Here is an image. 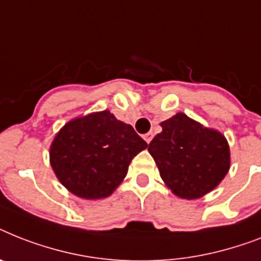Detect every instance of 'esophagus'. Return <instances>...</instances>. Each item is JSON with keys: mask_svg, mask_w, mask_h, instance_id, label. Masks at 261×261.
<instances>
[{"mask_svg": "<svg viewBox=\"0 0 261 261\" xmlns=\"http://www.w3.org/2000/svg\"><path fill=\"white\" fill-rule=\"evenodd\" d=\"M143 138H145V141L147 142V143H150V142H151V139H152V133H147V134L143 135Z\"/></svg>", "mask_w": 261, "mask_h": 261, "instance_id": "1", "label": "esophagus"}]
</instances>
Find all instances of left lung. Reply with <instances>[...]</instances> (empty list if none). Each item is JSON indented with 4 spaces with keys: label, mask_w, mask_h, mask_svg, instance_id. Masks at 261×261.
Instances as JSON below:
<instances>
[{
    "label": "left lung",
    "mask_w": 261,
    "mask_h": 261,
    "mask_svg": "<svg viewBox=\"0 0 261 261\" xmlns=\"http://www.w3.org/2000/svg\"><path fill=\"white\" fill-rule=\"evenodd\" d=\"M162 133L149 143L166 185L181 198H200L219 185L229 170L228 142L185 114L161 123Z\"/></svg>",
    "instance_id": "left-lung-1"
}]
</instances>
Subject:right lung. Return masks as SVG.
Here are the masks:
<instances>
[{"label":"right lung","instance_id":"add662e5","mask_svg":"<svg viewBox=\"0 0 261 261\" xmlns=\"http://www.w3.org/2000/svg\"><path fill=\"white\" fill-rule=\"evenodd\" d=\"M146 147L130 124L110 111L95 112L61 128L50 146V165L69 192L97 200L115 190L131 160Z\"/></svg>","mask_w":261,"mask_h":261}]
</instances>
